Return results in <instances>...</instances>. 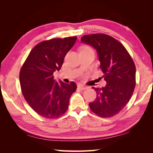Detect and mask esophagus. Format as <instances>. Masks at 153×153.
Wrapping results in <instances>:
<instances>
[{"label":"esophagus","mask_w":153,"mask_h":153,"mask_svg":"<svg viewBox=\"0 0 153 153\" xmlns=\"http://www.w3.org/2000/svg\"><path fill=\"white\" fill-rule=\"evenodd\" d=\"M78 88L82 90V91H83V90H85L88 88L87 86H85V85H82V84H79L78 85Z\"/></svg>","instance_id":"1"}]
</instances>
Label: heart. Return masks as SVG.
Instances as JSON below:
<instances>
[{"mask_svg": "<svg viewBox=\"0 0 153 153\" xmlns=\"http://www.w3.org/2000/svg\"><path fill=\"white\" fill-rule=\"evenodd\" d=\"M82 48H83V47H82Z\"/></svg>", "mask_w": 153, "mask_h": 153, "instance_id": "obj_1", "label": "heart"}]
</instances>
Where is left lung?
I'll list each match as a JSON object with an SVG mask.
<instances>
[{
    "label": "left lung",
    "mask_w": 153,
    "mask_h": 153,
    "mask_svg": "<svg viewBox=\"0 0 153 153\" xmlns=\"http://www.w3.org/2000/svg\"><path fill=\"white\" fill-rule=\"evenodd\" d=\"M83 43L97 51L106 86L93 87L97 97L89 103L92 111L102 118L118 114L128 103L136 85V67L124 46L105 34L85 35Z\"/></svg>",
    "instance_id": "left-lung-1"
}]
</instances>
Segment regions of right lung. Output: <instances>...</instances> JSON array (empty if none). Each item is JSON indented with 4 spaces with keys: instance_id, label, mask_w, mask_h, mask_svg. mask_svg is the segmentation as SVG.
I'll return each mask as SVG.
<instances>
[{
    "instance_id": "right-lung-1",
    "label": "right lung",
    "mask_w": 153,
    "mask_h": 153,
    "mask_svg": "<svg viewBox=\"0 0 153 153\" xmlns=\"http://www.w3.org/2000/svg\"><path fill=\"white\" fill-rule=\"evenodd\" d=\"M76 37L55 38L37 45L29 53L20 70L19 80L23 95L39 116L56 118L66 112L74 82H57L53 72L59 71L65 56L72 49Z\"/></svg>"
}]
</instances>
